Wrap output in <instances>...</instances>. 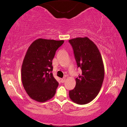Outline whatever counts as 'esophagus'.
Here are the masks:
<instances>
[{"label": "esophagus", "mask_w": 127, "mask_h": 127, "mask_svg": "<svg viewBox=\"0 0 127 127\" xmlns=\"http://www.w3.org/2000/svg\"><path fill=\"white\" fill-rule=\"evenodd\" d=\"M65 79H66L65 77H64V78H62V79H61V82H62V83H64V82L65 81Z\"/></svg>", "instance_id": "esophagus-1"}]
</instances>
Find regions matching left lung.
Returning <instances> with one entry per match:
<instances>
[{
    "label": "left lung",
    "instance_id": "1",
    "mask_svg": "<svg viewBox=\"0 0 127 127\" xmlns=\"http://www.w3.org/2000/svg\"><path fill=\"white\" fill-rule=\"evenodd\" d=\"M73 48L77 66L82 72L76 78V87L69 91L73 102L86 104L99 93L104 78V65L101 55L95 43L87 37L69 40Z\"/></svg>",
    "mask_w": 127,
    "mask_h": 127
}]
</instances>
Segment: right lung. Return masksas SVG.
I'll return each mask as SVG.
<instances>
[{"mask_svg":"<svg viewBox=\"0 0 127 127\" xmlns=\"http://www.w3.org/2000/svg\"><path fill=\"white\" fill-rule=\"evenodd\" d=\"M64 42L40 38L28 48L21 67V79L32 99L44 102L54 96L59 83L51 73L52 61Z\"/></svg>","mask_w":127,"mask_h":127,"instance_id":"add662e5","label":"right lung"}]
</instances>
